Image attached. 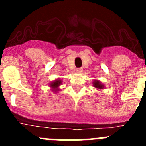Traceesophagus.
Wrapping results in <instances>:
<instances>
[{"label":"esophagus","mask_w":146,"mask_h":146,"mask_svg":"<svg viewBox=\"0 0 146 146\" xmlns=\"http://www.w3.org/2000/svg\"><path fill=\"white\" fill-rule=\"evenodd\" d=\"M76 72H78V73H81V72H82V69H81V68H78V69H77Z\"/></svg>","instance_id":"34e87169"}]
</instances>
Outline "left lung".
I'll return each mask as SVG.
<instances>
[{
	"instance_id": "1",
	"label": "left lung",
	"mask_w": 146,
	"mask_h": 146,
	"mask_svg": "<svg viewBox=\"0 0 146 146\" xmlns=\"http://www.w3.org/2000/svg\"><path fill=\"white\" fill-rule=\"evenodd\" d=\"M93 86L94 88H96L97 90H102L104 88V86L101 81H99V80H94L92 82Z\"/></svg>"
}]
</instances>
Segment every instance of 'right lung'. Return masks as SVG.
I'll list each match as a JSON object with an SVG mask.
<instances>
[{"mask_svg": "<svg viewBox=\"0 0 146 146\" xmlns=\"http://www.w3.org/2000/svg\"><path fill=\"white\" fill-rule=\"evenodd\" d=\"M62 82H63V81L60 78H58V79H55V80L52 81L50 83H49V87L50 88V90L52 91L55 93H58V91H60L59 86L62 85Z\"/></svg>", "mask_w": 146, "mask_h": 146, "instance_id": "obj_1", "label": "right lung"}]
</instances>
